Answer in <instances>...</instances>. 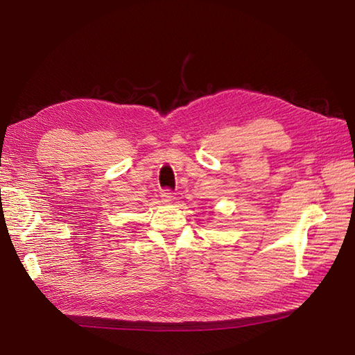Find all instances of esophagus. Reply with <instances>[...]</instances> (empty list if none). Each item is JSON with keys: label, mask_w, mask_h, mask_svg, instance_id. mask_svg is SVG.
<instances>
[{"label": "esophagus", "mask_w": 355, "mask_h": 355, "mask_svg": "<svg viewBox=\"0 0 355 355\" xmlns=\"http://www.w3.org/2000/svg\"><path fill=\"white\" fill-rule=\"evenodd\" d=\"M160 197H162V201H163V202H166V205H171V202H172L173 200H175V195H173L169 189L163 191Z\"/></svg>", "instance_id": "obj_1"}]
</instances>
